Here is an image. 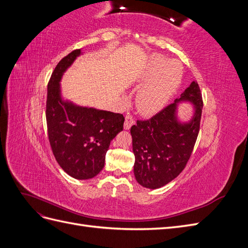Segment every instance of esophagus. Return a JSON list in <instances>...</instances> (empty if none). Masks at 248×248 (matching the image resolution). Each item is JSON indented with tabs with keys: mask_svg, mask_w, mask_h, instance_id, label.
<instances>
[{
	"mask_svg": "<svg viewBox=\"0 0 248 248\" xmlns=\"http://www.w3.org/2000/svg\"><path fill=\"white\" fill-rule=\"evenodd\" d=\"M136 123V120L132 117V115H126L125 117V123H124V128L125 129H130V127Z\"/></svg>",
	"mask_w": 248,
	"mask_h": 248,
	"instance_id": "34e87169",
	"label": "esophagus"
}]
</instances>
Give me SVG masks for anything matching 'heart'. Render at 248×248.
<instances>
[{"instance_id": "heart-1", "label": "heart", "mask_w": 248, "mask_h": 248, "mask_svg": "<svg viewBox=\"0 0 248 248\" xmlns=\"http://www.w3.org/2000/svg\"><path fill=\"white\" fill-rule=\"evenodd\" d=\"M182 78V67L175 60L154 56L144 76V82L138 95V107L141 112L152 115L167 106Z\"/></svg>"}]
</instances>
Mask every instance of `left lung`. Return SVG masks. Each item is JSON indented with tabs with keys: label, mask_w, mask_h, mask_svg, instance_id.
<instances>
[{
	"label": "left lung",
	"mask_w": 248,
	"mask_h": 248,
	"mask_svg": "<svg viewBox=\"0 0 248 248\" xmlns=\"http://www.w3.org/2000/svg\"><path fill=\"white\" fill-rule=\"evenodd\" d=\"M191 101L196 106L192 122L180 124L175 119V102ZM202 109V93L197 81L157 114L132 125V151L136 157L133 172L146 188H160L180 175L188 162L199 136Z\"/></svg>",
	"instance_id": "1"
}]
</instances>
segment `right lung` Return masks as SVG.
I'll use <instances>...</instances> for the list:
<instances>
[{
    "mask_svg": "<svg viewBox=\"0 0 248 248\" xmlns=\"http://www.w3.org/2000/svg\"><path fill=\"white\" fill-rule=\"evenodd\" d=\"M79 54L80 49L71 51L52 71L46 116L50 148L60 167L73 178L87 180L103 169L110 140L123 130L125 118L122 114L62 101L59 81Z\"/></svg>",
    "mask_w": 248,
    "mask_h": 248,
    "instance_id": "obj_1",
    "label": "right lung"
}]
</instances>
